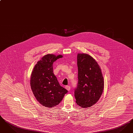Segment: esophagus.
<instances>
[{"instance_id": "1", "label": "esophagus", "mask_w": 133, "mask_h": 133, "mask_svg": "<svg viewBox=\"0 0 133 133\" xmlns=\"http://www.w3.org/2000/svg\"><path fill=\"white\" fill-rule=\"evenodd\" d=\"M65 88L68 91H70V89H71V87L69 86H65Z\"/></svg>"}]
</instances>
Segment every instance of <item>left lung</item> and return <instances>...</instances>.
Listing matches in <instances>:
<instances>
[{
  "label": "left lung",
  "mask_w": 133,
  "mask_h": 133,
  "mask_svg": "<svg viewBox=\"0 0 133 133\" xmlns=\"http://www.w3.org/2000/svg\"><path fill=\"white\" fill-rule=\"evenodd\" d=\"M78 81L74 90L76 103L83 108L90 107L99 100L104 89L101 70L95 59L87 54H78Z\"/></svg>",
  "instance_id": "8db88e82"
}]
</instances>
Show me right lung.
Returning <instances> with one entry per match:
<instances>
[{
  "label": "right lung",
  "mask_w": 133,
  "mask_h": 133,
  "mask_svg": "<svg viewBox=\"0 0 133 133\" xmlns=\"http://www.w3.org/2000/svg\"><path fill=\"white\" fill-rule=\"evenodd\" d=\"M62 57L47 54L42 57L35 65L32 72L30 85L36 99L46 107L58 105L68 91L61 86L53 73V64Z\"/></svg>",
  "instance_id": "1"
}]
</instances>
